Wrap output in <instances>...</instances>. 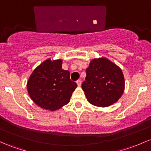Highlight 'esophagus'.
Segmentation results:
<instances>
[{"instance_id": "esophagus-1", "label": "esophagus", "mask_w": 151, "mask_h": 151, "mask_svg": "<svg viewBox=\"0 0 151 151\" xmlns=\"http://www.w3.org/2000/svg\"><path fill=\"white\" fill-rule=\"evenodd\" d=\"M77 85L79 86V87H80L81 84H82V81H81L80 79H79V80L77 81Z\"/></svg>"}]
</instances>
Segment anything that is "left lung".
Here are the masks:
<instances>
[{
  "label": "left lung",
  "mask_w": 151,
  "mask_h": 151,
  "mask_svg": "<svg viewBox=\"0 0 151 151\" xmlns=\"http://www.w3.org/2000/svg\"><path fill=\"white\" fill-rule=\"evenodd\" d=\"M82 87L92 105L105 107L115 103L125 89L122 69L105 57L94 59L86 69Z\"/></svg>",
  "instance_id": "8db88e82"
}]
</instances>
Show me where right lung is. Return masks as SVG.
Masks as SVG:
<instances>
[{
  "instance_id": "add662e5",
  "label": "right lung",
  "mask_w": 151,
  "mask_h": 151,
  "mask_svg": "<svg viewBox=\"0 0 151 151\" xmlns=\"http://www.w3.org/2000/svg\"><path fill=\"white\" fill-rule=\"evenodd\" d=\"M62 66V59H46L34 69L27 82L31 99L44 110L54 111L67 105L77 87L70 79L69 71Z\"/></svg>"
}]
</instances>
